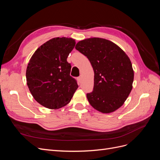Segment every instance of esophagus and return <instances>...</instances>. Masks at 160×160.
<instances>
[{"label":"esophagus","instance_id":"1","mask_svg":"<svg viewBox=\"0 0 160 160\" xmlns=\"http://www.w3.org/2000/svg\"><path fill=\"white\" fill-rule=\"evenodd\" d=\"M81 76H80V77H77V80H78V81L79 82V83H80V82L81 81Z\"/></svg>","mask_w":160,"mask_h":160}]
</instances>
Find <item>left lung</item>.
I'll return each instance as SVG.
<instances>
[{
	"label": "left lung",
	"instance_id": "1",
	"mask_svg": "<svg viewBox=\"0 0 160 160\" xmlns=\"http://www.w3.org/2000/svg\"><path fill=\"white\" fill-rule=\"evenodd\" d=\"M75 49L88 57L94 71V87L87 98L91 105L109 113L124 103L132 89L134 72L129 58L119 47L101 38L77 43Z\"/></svg>",
	"mask_w": 160,
	"mask_h": 160
}]
</instances>
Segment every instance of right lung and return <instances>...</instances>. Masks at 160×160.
Wrapping results in <instances>:
<instances>
[{
  "mask_svg": "<svg viewBox=\"0 0 160 160\" xmlns=\"http://www.w3.org/2000/svg\"><path fill=\"white\" fill-rule=\"evenodd\" d=\"M75 45L71 38H53L38 47L28 62V88L34 99L47 108L57 109L68 104L78 88L67 61Z\"/></svg>",
  "mask_w": 160,
  "mask_h": 160,
  "instance_id": "1",
  "label": "right lung"
}]
</instances>
